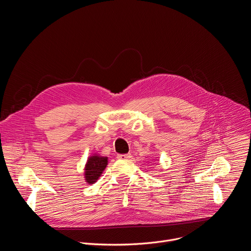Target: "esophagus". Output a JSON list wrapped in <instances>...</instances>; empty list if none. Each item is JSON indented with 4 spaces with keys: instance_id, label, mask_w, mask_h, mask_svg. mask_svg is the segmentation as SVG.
Returning a JSON list of instances; mask_svg holds the SVG:
<instances>
[{
    "instance_id": "obj_1",
    "label": "esophagus",
    "mask_w": 251,
    "mask_h": 251,
    "mask_svg": "<svg viewBox=\"0 0 251 251\" xmlns=\"http://www.w3.org/2000/svg\"><path fill=\"white\" fill-rule=\"evenodd\" d=\"M117 157L119 159H128V158H130V155L129 154H118Z\"/></svg>"
}]
</instances>
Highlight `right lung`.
Masks as SVG:
<instances>
[{"label": "right lung", "mask_w": 251, "mask_h": 251, "mask_svg": "<svg viewBox=\"0 0 251 251\" xmlns=\"http://www.w3.org/2000/svg\"><path fill=\"white\" fill-rule=\"evenodd\" d=\"M108 165V157L93 155L88 158L85 166V180L88 184H94Z\"/></svg>", "instance_id": "add662e5"}]
</instances>
